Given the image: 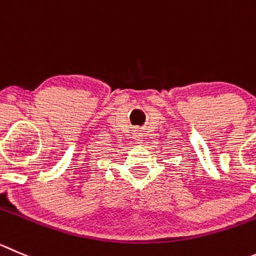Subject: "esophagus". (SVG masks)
Returning a JSON list of instances; mask_svg holds the SVG:
<instances>
[{"instance_id":"obj_1","label":"esophagus","mask_w":256,"mask_h":256,"mask_svg":"<svg viewBox=\"0 0 256 256\" xmlns=\"http://www.w3.org/2000/svg\"><path fill=\"white\" fill-rule=\"evenodd\" d=\"M135 139H136V142H142V134H140V132H136Z\"/></svg>"}]
</instances>
